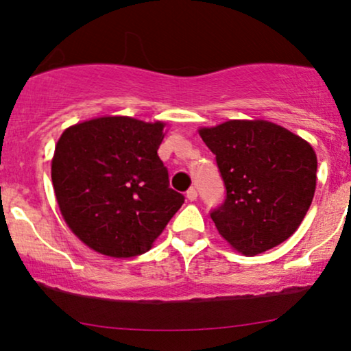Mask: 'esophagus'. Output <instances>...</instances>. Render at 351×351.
Segmentation results:
<instances>
[{
    "label": "esophagus",
    "instance_id": "esophagus-1",
    "mask_svg": "<svg viewBox=\"0 0 351 351\" xmlns=\"http://www.w3.org/2000/svg\"><path fill=\"white\" fill-rule=\"evenodd\" d=\"M196 198H198V191H196L195 189H190L189 191H186V199L196 201Z\"/></svg>",
    "mask_w": 351,
    "mask_h": 351
}]
</instances>
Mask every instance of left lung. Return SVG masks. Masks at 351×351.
I'll list each match as a JSON object with an SVG mask.
<instances>
[{"label": "left lung", "mask_w": 351, "mask_h": 351, "mask_svg": "<svg viewBox=\"0 0 351 351\" xmlns=\"http://www.w3.org/2000/svg\"><path fill=\"white\" fill-rule=\"evenodd\" d=\"M198 132L227 189L223 204L210 214L220 237L243 256L292 237L315 196L313 147L265 119H228Z\"/></svg>", "instance_id": "obj_1"}]
</instances>
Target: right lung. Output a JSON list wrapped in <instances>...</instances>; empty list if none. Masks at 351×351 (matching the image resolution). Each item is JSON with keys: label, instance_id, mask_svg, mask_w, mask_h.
<instances>
[{"label": "right lung", "instance_id": "right-lung-1", "mask_svg": "<svg viewBox=\"0 0 351 351\" xmlns=\"http://www.w3.org/2000/svg\"><path fill=\"white\" fill-rule=\"evenodd\" d=\"M165 128L107 114L62 132L52 185L65 223L89 249L114 258L147 252L184 204L158 156Z\"/></svg>", "mask_w": 351, "mask_h": 351}]
</instances>
